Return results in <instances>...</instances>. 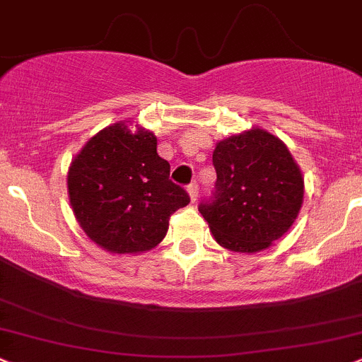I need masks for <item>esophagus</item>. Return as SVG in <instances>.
I'll return each mask as SVG.
<instances>
[{
  "label": "esophagus",
  "mask_w": 362,
  "mask_h": 362,
  "mask_svg": "<svg viewBox=\"0 0 362 362\" xmlns=\"http://www.w3.org/2000/svg\"><path fill=\"white\" fill-rule=\"evenodd\" d=\"M188 195H189V199H192V202H195L197 200V197H199V185H197V182H192V185H188Z\"/></svg>",
  "instance_id": "esophagus-1"
}]
</instances>
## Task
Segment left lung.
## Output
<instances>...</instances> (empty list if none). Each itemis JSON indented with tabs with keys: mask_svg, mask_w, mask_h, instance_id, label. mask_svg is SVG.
Returning <instances> with one entry per match:
<instances>
[{
	"mask_svg": "<svg viewBox=\"0 0 362 362\" xmlns=\"http://www.w3.org/2000/svg\"><path fill=\"white\" fill-rule=\"evenodd\" d=\"M214 192L199 206L216 242L235 252L267 249L291 228L303 177L286 144L251 129L216 144Z\"/></svg>",
	"mask_w": 362,
	"mask_h": 362,
	"instance_id": "8db88e82",
	"label": "left lung"
}]
</instances>
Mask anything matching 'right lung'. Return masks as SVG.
<instances>
[{
  "label": "right lung",
  "instance_id": "add662e5",
  "mask_svg": "<svg viewBox=\"0 0 362 362\" xmlns=\"http://www.w3.org/2000/svg\"><path fill=\"white\" fill-rule=\"evenodd\" d=\"M169 174L153 134H132L125 124L106 127L71 163V207L83 232L106 251H150L165 237L170 216L189 202Z\"/></svg>",
  "mask_w": 362,
  "mask_h": 362
}]
</instances>
